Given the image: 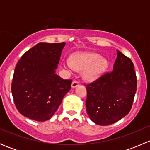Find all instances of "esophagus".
<instances>
[{"mask_svg": "<svg viewBox=\"0 0 150 150\" xmlns=\"http://www.w3.org/2000/svg\"><path fill=\"white\" fill-rule=\"evenodd\" d=\"M79 86V82L78 81H74L72 83V85H71V87L72 88H76L77 86Z\"/></svg>", "mask_w": 150, "mask_h": 150, "instance_id": "1", "label": "esophagus"}]
</instances>
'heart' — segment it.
Returning <instances> with one entry per match:
<instances>
[{
    "label": "heart",
    "mask_w": 150,
    "mask_h": 150,
    "mask_svg": "<svg viewBox=\"0 0 150 150\" xmlns=\"http://www.w3.org/2000/svg\"><path fill=\"white\" fill-rule=\"evenodd\" d=\"M64 68L84 70L83 76L86 81H93L100 78L108 67V62L95 53H79L71 57L70 62L62 63Z\"/></svg>",
    "instance_id": "b5f03b06"
}]
</instances>
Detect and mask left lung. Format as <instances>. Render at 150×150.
<instances>
[{
    "label": "left lung",
    "mask_w": 150,
    "mask_h": 150,
    "mask_svg": "<svg viewBox=\"0 0 150 150\" xmlns=\"http://www.w3.org/2000/svg\"><path fill=\"white\" fill-rule=\"evenodd\" d=\"M86 86V111L91 120L100 125L118 121L130 112L137 91L132 61L117 50L113 70Z\"/></svg>",
    "instance_id": "obj_1"
}]
</instances>
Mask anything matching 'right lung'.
I'll return each mask as SVG.
<instances>
[{"label": "right lung", "mask_w": 150, "mask_h": 150, "mask_svg": "<svg viewBox=\"0 0 150 150\" xmlns=\"http://www.w3.org/2000/svg\"><path fill=\"white\" fill-rule=\"evenodd\" d=\"M65 43H39L28 50L16 64L11 93L16 109L25 117L36 121L54 115L72 80L56 74Z\"/></svg>", "instance_id": "add662e5"}]
</instances>
